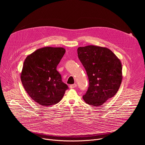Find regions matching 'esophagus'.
<instances>
[{"mask_svg": "<svg viewBox=\"0 0 145 145\" xmlns=\"http://www.w3.org/2000/svg\"><path fill=\"white\" fill-rule=\"evenodd\" d=\"M76 87H77V84H73L70 85V88H75Z\"/></svg>", "mask_w": 145, "mask_h": 145, "instance_id": "34e87169", "label": "esophagus"}]
</instances>
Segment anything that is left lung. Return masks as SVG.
I'll list each match as a JSON object with an SVG mask.
<instances>
[{
	"label": "left lung",
	"instance_id": "8db88e82",
	"mask_svg": "<svg viewBox=\"0 0 145 145\" xmlns=\"http://www.w3.org/2000/svg\"><path fill=\"white\" fill-rule=\"evenodd\" d=\"M77 54L89 79V87L82 96L83 100L90 106L99 107L119 90L123 78L121 61L105 47H79Z\"/></svg>",
	"mask_w": 145,
	"mask_h": 145
}]
</instances>
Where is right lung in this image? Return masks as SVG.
Returning <instances> with one entry per match:
<instances>
[{"mask_svg": "<svg viewBox=\"0 0 145 145\" xmlns=\"http://www.w3.org/2000/svg\"><path fill=\"white\" fill-rule=\"evenodd\" d=\"M65 53L61 47H44L28 55L24 61L20 73L23 86L41 106L57 104L68 88L56 69Z\"/></svg>", "mask_w": 145, "mask_h": 145, "instance_id": "obj_1", "label": "right lung"}]
</instances>
